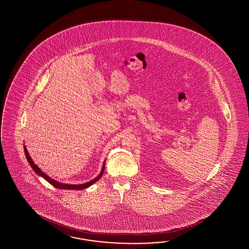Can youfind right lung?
Returning <instances> with one entry per match:
<instances>
[{
    "instance_id": "1",
    "label": "right lung",
    "mask_w": 249,
    "mask_h": 249,
    "mask_svg": "<svg viewBox=\"0 0 249 249\" xmlns=\"http://www.w3.org/2000/svg\"><path fill=\"white\" fill-rule=\"evenodd\" d=\"M24 150H25V154H26V157H27V161H28V163L29 164L31 165V167H32L33 170L38 175H40L41 177H42L43 179H45V180H47L49 183H51L52 185L54 186L55 188H57V189H60V190H85L86 188H88V187H90V185H92L93 183H95L96 181H98V180L101 179V176L103 175V172H104V169H105V162H104V164H103V166H102V169H101V174L98 175L96 178H94L93 180H90V181H88V182H85V183H83V184H67V183H61V182H58L56 180H54V179H52V178H50L47 175H45L43 172H42V170L40 169L39 167H38L36 164L34 163V161H33L32 159L30 158V156H29V154H28V151H27V148H26V146L24 145Z\"/></svg>"
}]
</instances>
